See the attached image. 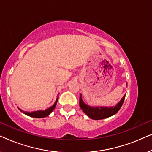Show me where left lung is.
Returning <instances> with one entry per match:
<instances>
[{"label":"left lung","mask_w":152,"mask_h":152,"mask_svg":"<svg viewBox=\"0 0 152 152\" xmlns=\"http://www.w3.org/2000/svg\"><path fill=\"white\" fill-rule=\"evenodd\" d=\"M124 95L121 100L117 105L113 107H92L90 106L86 105L82 100V95L80 94V106L83 111L88 116L89 118L93 120H102L104 118L111 117L115 115L117 112L120 109L124 102Z\"/></svg>","instance_id":"left-lung-1"}]
</instances>
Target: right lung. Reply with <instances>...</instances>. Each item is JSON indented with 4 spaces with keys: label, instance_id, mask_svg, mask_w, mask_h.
Returning a JSON list of instances; mask_svg holds the SVG:
<instances>
[{
    "label": "right lung",
    "instance_id": "1",
    "mask_svg": "<svg viewBox=\"0 0 152 152\" xmlns=\"http://www.w3.org/2000/svg\"><path fill=\"white\" fill-rule=\"evenodd\" d=\"M58 101V97L56 99L55 102L54 104L50 107L48 109H45L44 111H33V112H26V111H23V110L21 109H19L20 111L23 112V113L26 114L27 115H29L30 116V117H33V118H45L46 117L49 115L50 113H51L52 111H53L54 109H55V107H56V104H57V102Z\"/></svg>",
    "mask_w": 152,
    "mask_h": 152
}]
</instances>
